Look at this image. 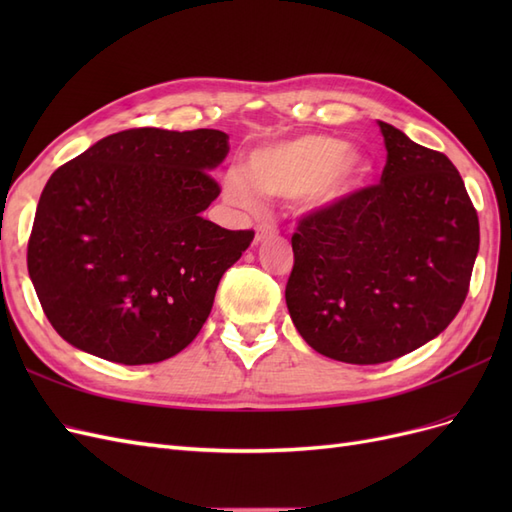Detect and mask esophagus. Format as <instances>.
Segmentation results:
<instances>
[{"instance_id":"obj_1","label":"esophagus","mask_w":512,"mask_h":512,"mask_svg":"<svg viewBox=\"0 0 512 512\" xmlns=\"http://www.w3.org/2000/svg\"><path fill=\"white\" fill-rule=\"evenodd\" d=\"M271 235H275V226L273 224H269V222L258 224V228H256V241H262V239L271 237Z\"/></svg>"}]
</instances>
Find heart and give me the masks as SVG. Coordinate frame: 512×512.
I'll list each match as a JSON object with an SVG mask.
<instances>
[{"mask_svg": "<svg viewBox=\"0 0 512 512\" xmlns=\"http://www.w3.org/2000/svg\"><path fill=\"white\" fill-rule=\"evenodd\" d=\"M243 175L226 177V196L243 209H254L258 196L301 198L309 209L329 207L365 183L369 162L333 136L307 134L292 141L254 149Z\"/></svg>", "mask_w": 512, "mask_h": 512, "instance_id": "1", "label": "heart"}]
</instances>
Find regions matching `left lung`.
<instances>
[{
    "mask_svg": "<svg viewBox=\"0 0 512 512\" xmlns=\"http://www.w3.org/2000/svg\"><path fill=\"white\" fill-rule=\"evenodd\" d=\"M380 183L299 218L286 305L329 359H399L453 322L468 297L478 215L455 164L378 121Z\"/></svg>",
    "mask_w": 512,
    "mask_h": 512,
    "instance_id": "1",
    "label": "left lung"
}]
</instances>
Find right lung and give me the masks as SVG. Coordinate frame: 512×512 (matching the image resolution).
Segmentation results:
<instances>
[{
    "label": "right lung",
    "instance_id": "right-lung-1",
    "mask_svg": "<svg viewBox=\"0 0 512 512\" xmlns=\"http://www.w3.org/2000/svg\"><path fill=\"white\" fill-rule=\"evenodd\" d=\"M228 149L220 130L132 128L55 170L27 271L68 344L121 365L160 363L192 344L224 271L254 239L203 218Z\"/></svg>",
    "mask_w": 512,
    "mask_h": 512
}]
</instances>
